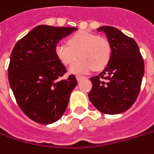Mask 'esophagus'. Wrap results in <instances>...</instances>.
Returning a JSON list of instances; mask_svg holds the SVG:
<instances>
[{
	"label": "esophagus",
	"mask_w": 154,
	"mask_h": 154,
	"mask_svg": "<svg viewBox=\"0 0 154 154\" xmlns=\"http://www.w3.org/2000/svg\"><path fill=\"white\" fill-rule=\"evenodd\" d=\"M76 79H77V81H81V80L85 79V77H84V76H81V75H77V76H76Z\"/></svg>",
	"instance_id": "34e87169"
}]
</instances>
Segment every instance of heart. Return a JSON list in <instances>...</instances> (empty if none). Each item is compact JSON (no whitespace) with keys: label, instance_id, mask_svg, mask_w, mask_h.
I'll return each instance as SVG.
<instances>
[{"label":"heart","instance_id":"b5f03b06","mask_svg":"<svg viewBox=\"0 0 154 154\" xmlns=\"http://www.w3.org/2000/svg\"><path fill=\"white\" fill-rule=\"evenodd\" d=\"M67 44H57L55 54L65 66L72 65L78 59L79 54L81 60L70 67L72 73H85L92 68L95 71L102 70L110 61L112 56L110 42L94 34L76 33L68 38Z\"/></svg>","mask_w":154,"mask_h":154}]
</instances>
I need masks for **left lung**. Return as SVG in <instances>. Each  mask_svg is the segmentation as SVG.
Here are the masks:
<instances>
[{
	"mask_svg": "<svg viewBox=\"0 0 154 154\" xmlns=\"http://www.w3.org/2000/svg\"><path fill=\"white\" fill-rule=\"evenodd\" d=\"M112 48L108 65L99 75L90 78L93 88L88 98L99 111L117 114L128 110L140 94L145 66L138 44L118 28L103 26Z\"/></svg>",
	"mask_w": 154,
	"mask_h": 154,
	"instance_id": "left-lung-1",
	"label": "left lung"
}]
</instances>
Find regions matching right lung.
Segmentation results:
<instances>
[{"label": "right lung", "instance_id": "1", "mask_svg": "<svg viewBox=\"0 0 154 154\" xmlns=\"http://www.w3.org/2000/svg\"><path fill=\"white\" fill-rule=\"evenodd\" d=\"M76 27L40 25L15 44L8 69L9 85L22 112L48 125L61 118L77 85L72 74L63 79L65 66L55 54L57 43Z\"/></svg>", "mask_w": 154, "mask_h": 154}]
</instances>
